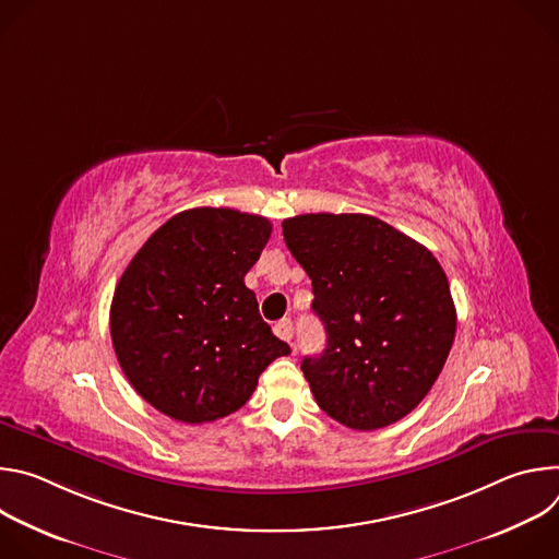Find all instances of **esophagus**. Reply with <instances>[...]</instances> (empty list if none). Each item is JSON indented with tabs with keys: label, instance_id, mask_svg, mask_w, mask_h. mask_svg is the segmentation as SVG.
Instances as JSON below:
<instances>
[{
	"label": "esophagus",
	"instance_id": "obj_1",
	"mask_svg": "<svg viewBox=\"0 0 559 559\" xmlns=\"http://www.w3.org/2000/svg\"><path fill=\"white\" fill-rule=\"evenodd\" d=\"M274 334H276L281 341H285V343H292V336H294V325H292L289 318H283V321H278V323L274 325Z\"/></svg>",
	"mask_w": 559,
	"mask_h": 559
}]
</instances>
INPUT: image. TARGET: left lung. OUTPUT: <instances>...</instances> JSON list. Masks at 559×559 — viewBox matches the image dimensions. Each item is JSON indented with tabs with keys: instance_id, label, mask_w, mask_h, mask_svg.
Masks as SVG:
<instances>
[{
	"instance_id": "1",
	"label": "left lung",
	"mask_w": 559,
	"mask_h": 559,
	"mask_svg": "<svg viewBox=\"0 0 559 559\" xmlns=\"http://www.w3.org/2000/svg\"><path fill=\"white\" fill-rule=\"evenodd\" d=\"M285 246L311 278L328 347L302 358L330 418L373 431L412 414L438 380L455 338V305L436 257L369 214L283 221Z\"/></svg>"
}]
</instances>
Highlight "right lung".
<instances>
[{
	"label": "right lung",
	"mask_w": 559,
	"mask_h": 559,
	"mask_svg": "<svg viewBox=\"0 0 559 559\" xmlns=\"http://www.w3.org/2000/svg\"><path fill=\"white\" fill-rule=\"evenodd\" d=\"M272 223L229 207H194L158 227L121 274L110 305L117 360L162 414L201 425L241 409L289 345L259 313L246 274Z\"/></svg>",
	"instance_id": "obj_1"
}]
</instances>
